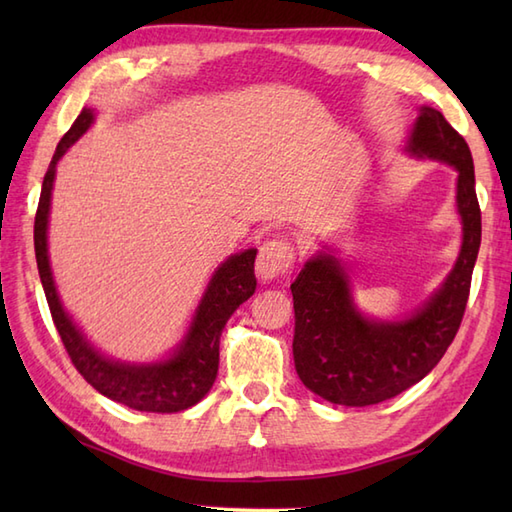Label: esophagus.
Returning <instances> with one entry per match:
<instances>
[{
  "instance_id": "34e87169",
  "label": "esophagus",
  "mask_w": 512,
  "mask_h": 512,
  "mask_svg": "<svg viewBox=\"0 0 512 512\" xmlns=\"http://www.w3.org/2000/svg\"><path fill=\"white\" fill-rule=\"evenodd\" d=\"M297 253L292 242L286 237H275L268 239L262 244L257 255V275L266 279H275L279 275H288L292 268H295Z\"/></svg>"
}]
</instances>
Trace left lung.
<instances>
[{
  "mask_svg": "<svg viewBox=\"0 0 512 512\" xmlns=\"http://www.w3.org/2000/svg\"><path fill=\"white\" fill-rule=\"evenodd\" d=\"M409 151L458 169L462 250L451 275L411 319L367 321L350 301L343 268L332 255L303 266L290 286L295 301V369L314 394L345 407H367L416 385L449 350L466 310L473 266L482 242L473 156L466 140L438 110L422 107Z\"/></svg>",
  "mask_w": 512,
  "mask_h": 512,
  "instance_id": "1",
  "label": "left lung"
}]
</instances>
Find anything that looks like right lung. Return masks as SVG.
Segmentation results:
<instances>
[{
  "label": "right lung",
  "instance_id": "add662e5",
  "mask_svg": "<svg viewBox=\"0 0 512 512\" xmlns=\"http://www.w3.org/2000/svg\"><path fill=\"white\" fill-rule=\"evenodd\" d=\"M94 121L92 110L83 107L79 118L65 132L57 151L50 160V167L43 178L39 195V206L35 215V255L41 277L43 292H46L52 321L68 352L72 365L88 383L121 405L136 411L149 413H173L193 407L200 402L206 391L215 383L217 367H220V336L231 314L242 303L253 297L257 288L255 279V248L233 255L217 268L209 288L200 301L191 323L187 339L180 350L169 361L156 365H125L107 361L94 347L83 339V334L74 328L68 314L61 308V301L54 288L50 262H48V211L54 182V169L59 158Z\"/></svg>",
  "mask_w": 512,
  "mask_h": 512
}]
</instances>
